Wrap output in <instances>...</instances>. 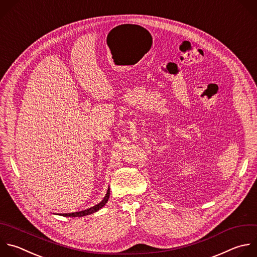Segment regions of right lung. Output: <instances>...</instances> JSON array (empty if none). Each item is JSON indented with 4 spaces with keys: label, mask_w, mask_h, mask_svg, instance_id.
I'll list each match as a JSON object with an SVG mask.
<instances>
[{
    "label": "right lung",
    "mask_w": 257,
    "mask_h": 257,
    "mask_svg": "<svg viewBox=\"0 0 257 257\" xmlns=\"http://www.w3.org/2000/svg\"><path fill=\"white\" fill-rule=\"evenodd\" d=\"M109 197H110V189H108L107 191V194L105 196V198L102 200V202H100L98 205L90 208V209H87V210H83V211H80V212H75V213H68V214H63L62 216H65V217H83V216H87V215H91L97 211H99L101 208H103L106 203L108 202L109 200Z\"/></svg>",
    "instance_id": "add662e5"
}]
</instances>
